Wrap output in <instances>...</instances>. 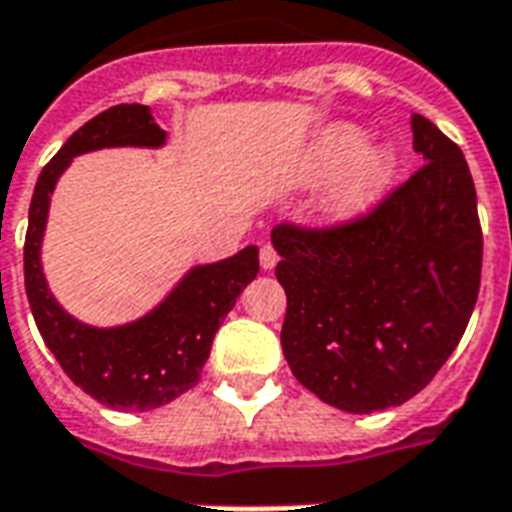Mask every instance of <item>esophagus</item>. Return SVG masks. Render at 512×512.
Wrapping results in <instances>:
<instances>
[{
  "label": "esophagus",
  "mask_w": 512,
  "mask_h": 512,
  "mask_svg": "<svg viewBox=\"0 0 512 512\" xmlns=\"http://www.w3.org/2000/svg\"><path fill=\"white\" fill-rule=\"evenodd\" d=\"M276 263H279L276 249H273L271 244H265V247L260 249V268H263V271H273V268H276Z\"/></svg>",
  "instance_id": "esophagus-1"
}]
</instances>
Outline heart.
Returning <instances> with one entry per match:
<instances>
[{
  "label": "heart",
  "instance_id": "heart-1",
  "mask_svg": "<svg viewBox=\"0 0 512 512\" xmlns=\"http://www.w3.org/2000/svg\"><path fill=\"white\" fill-rule=\"evenodd\" d=\"M298 174L306 182L327 177L319 214L341 225L368 214L384 198L397 174V152L386 142L368 144V131L357 123L335 120L311 136Z\"/></svg>",
  "mask_w": 512,
  "mask_h": 512
}]
</instances>
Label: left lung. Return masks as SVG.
Wrapping results in <instances>:
<instances>
[{"label":"left lung","mask_w":512,"mask_h":512,"mask_svg":"<svg viewBox=\"0 0 512 512\" xmlns=\"http://www.w3.org/2000/svg\"><path fill=\"white\" fill-rule=\"evenodd\" d=\"M416 174L349 225L273 228L292 376L346 413L395 408L435 378L481 287L478 198L462 150L411 117Z\"/></svg>","instance_id":"8db88e82"}]
</instances>
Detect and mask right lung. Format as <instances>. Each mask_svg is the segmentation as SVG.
<instances>
[{
	"label": "right lung",
	"mask_w": 512,
	"mask_h": 512,
	"mask_svg": "<svg viewBox=\"0 0 512 512\" xmlns=\"http://www.w3.org/2000/svg\"><path fill=\"white\" fill-rule=\"evenodd\" d=\"M166 144L150 107L117 104L77 128L56 158L42 169L31 195L23 247V279L31 314L58 365L85 395L115 411H152L193 389L209 360L214 333L236 298L260 271L257 247H244L217 263L193 265L174 290L144 317L115 327H93L72 317L53 298L42 271V239L50 195L69 163L104 147Z\"/></svg>",
	"instance_id": "obj_1"
}]
</instances>
